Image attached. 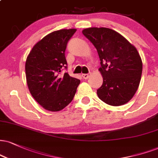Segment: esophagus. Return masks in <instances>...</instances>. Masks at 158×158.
Instances as JSON below:
<instances>
[{
	"instance_id": "1",
	"label": "esophagus",
	"mask_w": 158,
	"mask_h": 158,
	"mask_svg": "<svg viewBox=\"0 0 158 158\" xmlns=\"http://www.w3.org/2000/svg\"><path fill=\"white\" fill-rule=\"evenodd\" d=\"M81 77H82L83 79H88L89 77H90V74H89V73H84V74H82V75H81Z\"/></svg>"
}]
</instances>
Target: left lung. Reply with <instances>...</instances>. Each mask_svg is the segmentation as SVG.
Instances as JSON below:
<instances>
[{
    "label": "left lung",
    "instance_id": "1",
    "mask_svg": "<svg viewBox=\"0 0 158 158\" xmlns=\"http://www.w3.org/2000/svg\"><path fill=\"white\" fill-rule=\"evenodd\" d=\"M83 35L94 44L100 59L103 84L97 90L101 100L112 106L127 103L139 86L142 61L135 47L107 28H88Z\"/></svg>",
    "mask_w": 158,
    "mask_h": 158
}]
</instances>
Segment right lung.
I'll use <instances>...</instances> for the list:
<instances>
[{"instance_id":"obj_1","label":"right lung","mask_w":158,"mask_h":158,"mask_svg":"<svg viewBox=\"0 0 158 158\" xmlns=\"http://www.w3.org/2000/svg\"><path fill=\"white\" fill-rule=\"evenodd\" d=\"M75 28L51 32L36 44L26 62V77L30 93L44 109L56 112L73 100L80 80L70 77L65 49Z\"/></svg>"}]
</instances>
